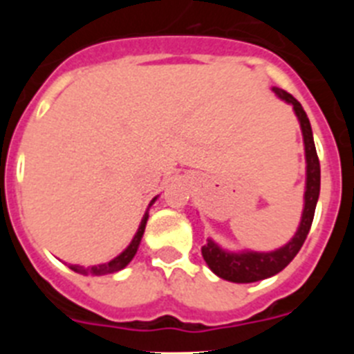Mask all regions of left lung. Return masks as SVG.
I'll return each instance as SVG.
<instances>
[{
    "instance_id": "8db88e82",
    "label": "left lung",
    "mask_w": 354,
    "mask_h": 354,
    "mask_svg": "<svg viewBox=\"0 0 354 354\" xmlns=\"http://www.w3.org/2000/svg\"><path fill=\"white\" fill-rule=\"evenodd\" d=\"M277 97L292 106L294 113L298 117L299 127L303 134V145H305V161H306V179H305V195H303V212L301 221L292 236V239L287 245L273 250V252H252V250H243V252H228L221 248L218 243L209 237L207 243L202 246V257L207 262L211 271L218 274L223 280L234 283H252L270 278L280 271L296 257V253L305 243L308 230H310L312 220H314L315 205H317L319 189H321V167H319V158L315 152L314 134H312L310 120L306 117L305 109L301 108L296 99L286 90L273 86Z\"/></svg>"
}]
</instances>
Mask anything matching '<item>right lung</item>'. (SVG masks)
Returning a JSON list of instances; mask_svg holds the SVG:
<instances>
[{"instance_id":"add662e5","label":"right lung","mask_w":354,"mask_h":354,"mask_svg":"<svg viewBox=\"0 0 354 354\" xmlns=\"http://www.w3.org/2000/svg\"><path fill=\"white\" fill-rule=\"evenodd\" d=\"M156 200H158V196H154V198L150 200L149 207L154 204ZM147 220H149V209H147L145 214H143L142 223H140L138 230H136V234H134V237H133V241L129 243V246H127V248L124 250L120 255H117V257L111 259L109 262H104V264H97V266H88V268H84V266H77V264H71L68 268H71L72 271H76V273L92 274V277H102V274L117 273V271L124 270V268H126V266L133 261V257L136 255V252H138V246H140V243H142L143 232H145Z\"/></svg>"}]
</instances>
